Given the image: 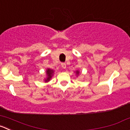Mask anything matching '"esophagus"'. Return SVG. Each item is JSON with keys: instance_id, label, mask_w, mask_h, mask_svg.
Here are the masks:
<instances>
[{"instance_id": "1", "label": "esophagus", "mask_w": 130, "mask_h": 130, "mask_svg": "<svg viewBox=\"0 0 130 130\" xmlns=\"http://www.w3.org/2000/svg\"><path fill=\"white\" fill-rule=\"evenodd\" d=\"M61 67L63 68V69H66V64L65 63H61Z\"/></svg>"}]
</instances>
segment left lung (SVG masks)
Masks as SVG:
<instances>
[{"label":"left lung","mask_w":130,"mask_h":130,"mask_svg":"<svg viewBox=\"0 0 130 130\" xmlns=\"http://www.w3.org/2000/svg\"><path fill=\"white\" fill-rule=\"evenodd\" d=\"M79 71H77V72H76V74H79Z\"/></svg>","instance_id":"left-lung-1"}]
</instances>
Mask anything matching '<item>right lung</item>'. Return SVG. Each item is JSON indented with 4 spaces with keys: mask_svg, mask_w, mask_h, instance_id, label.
<instances>
[{
    "mask_svg": "<svg viewBox=\"0 0 130 130\" xmlns=\"http://www.w3.org/2000/svg\"><path fill=\"white\" fill-rule=\"evenodd\" d=\"M53 73H54V71L53 70H51V69H48L47 70H46V74H47V78H46V80H46V82L49 81V80H50V79H51V77H52Z\"/></svg>",
    "mask_w": 130,
    "mask_h": 130,
    "instance_id": "add662e5",
    "label": "right lung"
}]
</instances>
